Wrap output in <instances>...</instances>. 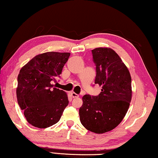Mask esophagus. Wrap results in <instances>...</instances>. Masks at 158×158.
Listing matches in <instances>:
<instances>
[{
  "label": "esophagus",
  "mask_w": 158,
  "mask_h": 158,
  "mask_svg": "<svg viewBox=\"0 0 158 158\" xmlns=\"http://www.w3.org/2000/svg\"><path fill=\"white\" fill-rule=\"evenodd\" d=\"M70 94H71V96H72V98H77V97H79V95L77 94H76V93L71 92Z\"/></svg>",
  "instance_id": "obj_1"
}]
</instances>
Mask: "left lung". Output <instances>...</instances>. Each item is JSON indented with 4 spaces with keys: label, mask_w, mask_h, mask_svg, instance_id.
Returning a JSON list of instances; mask_svg holds the SVG:
<instances>
[{
    "label": "left lung",
    "mask_w": 158,
    "mask_h": 158,
    "mask_svg": "<svg viewBox=\"0 0 158 158\" xmlns=\"http://www.w3.org/2000/svg\"><path fill=\"white\" fill-rule=\"evenodd\" d=\"M91 52L96 64L95 84L102 89L98 96H83L79 117L84 128L101 134L116 128L126 116L132 98L131 77L112 49L98 48Z\"/></svg>",
    "instance_id": "8db88e82"
}]
</instances>
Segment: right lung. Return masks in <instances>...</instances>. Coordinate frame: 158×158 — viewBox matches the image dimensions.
<instances>
[{"label": "right lung", "mask_w": 158, "mask_h": 158, "mask_svg": "<svg viewBox=\"0 0 158 158\" xmlns=\"http://www.w3.org/2000/svg\"><path fill=\"white\" fill-rule=\"evenodd\" d=\"M69 52H48L35 56L21 68L18 77L17 99L28 123L39 128L60 121L69 101L66 92L54 87L60 77Z\"/></svg>", "instance_id": "obj_1"}]
</instances>
